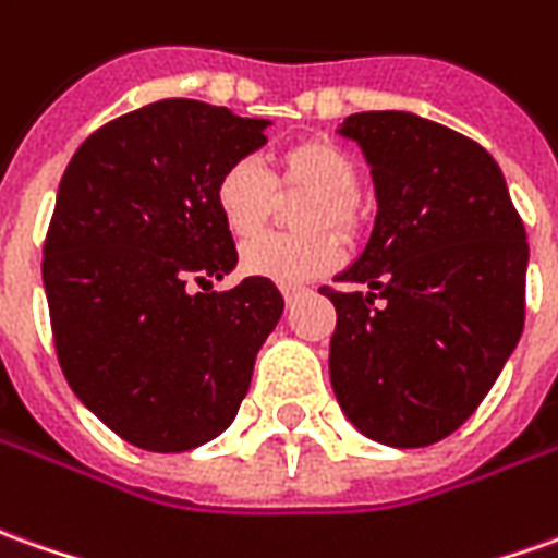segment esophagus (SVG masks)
Masks as SVG:
<instances>
[{
  "label": "esophagus",
  "instance_id": "obj_1",
  "mask_svg": "<svg viewBox=\"0 0 558 558\" xmlns=\"http://www.w3.org/2000/svg\"><path fill=\"white\" fill-rule=\"evenodd\" d=\"M302 293H305V287H283V299L287 302H295Z\"/></svg>",
  "mask_w": 558,
  "mask_h": 558
}]
</instances>
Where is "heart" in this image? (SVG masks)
Segmentation results:
<instances>
[{
	"label": "heart",
	"instance_id": "heart-1",
	"mask_svg": "<svg viewBox=\"0 0 558 558\" xmlns=\"http://www.w3.org/2000/svg\"><path fill=\"white\" fill-rule=\"evenodd\" d=\"M360 168L348 151L324 140L308 136L280 151L275 173L268 177L253 158H238L216 177L214 204L222 226L247 241L268 226L280 195H308L299 207L295 226L299 238L268 234L250 241L241 250V265L247 275L295 287L320 278L342 263V238H354L363 226V207L357 198Z\"/></svg>",
	"mask_w": 558,
	"mask_h": 558
}]
</instances>
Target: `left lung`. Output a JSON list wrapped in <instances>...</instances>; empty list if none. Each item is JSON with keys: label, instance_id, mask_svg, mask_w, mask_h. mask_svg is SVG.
<instances>
[{"label": "left lung", "instance_id": "obj_1", "mask_svg": "<svg viewBox=\"0 0 558 558\" xmlns=\"http://www.w3.org/2000/svg\"><path fill=\"white\" fill-rule=\"evenodd\" d=\"M339 134L373 168L375 229L339 283L329 381L375 442L418 449L483 403L525 324V226L480 143L412 112H357Z\"/></svg>", "mask_w": 558, "mask_h": 558}]
</instances>
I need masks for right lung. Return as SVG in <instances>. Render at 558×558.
I'll list each match as a JSON object with an SVG mask.
<instances>
[{"label": "right lung", "mask_w": 558, "mask_h": 558, "mask_svg": "<svg viewBox=\"0 0 558 558\" xmlns=\"http://www.w3.org/2000/svg\"><path fill=\"white\" fill-rule=\"evenodd\" d=\"M268 124L158 100L94 131L57 189L41 280L60 369L109 430L146 452H189L234 422L283 314L265 278L210 290L238 265L216 177L265 146Z\"/></svg>", "instance_id": "right-lung-1"}]
</instances>
